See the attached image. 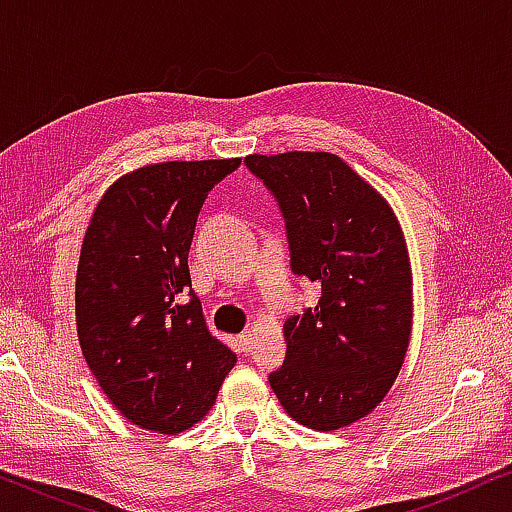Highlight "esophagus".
I'll return each instance as SVG.
<instances>
[{
  "mask_svg": "<svg viewBox=\"0 0 512 512\" xmlns=\"http://www.w3.org/2000/svg\"><path fill=\"white\" fill-rule=\"evenodd\" d=\"M237 345H240L242 352H249V349L254 347V331H251V328H247V331L240 333V338H237Z\"/></svg>",
  "mask_w": 512,
  "mask_h": 512,
  "instance_id": "obj_1",
  "label": "esophagus"
}]
</instances>
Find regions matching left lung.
Returning <instances> with one entry per match:
<instances>
[{
	"instance_id": "obj_1",
	"label": "left lung",
	"mask_w": 512,
	"mask_h": 512,
	"mask_svg": "<svg viewBox=\"0 0 512 512\" xmlns=\"http://www.w3.org/2000/svg\"><path fill=\"white\" fill-rule=\"evenodd\" d=\"M289 240L291 272L319 303L284 324L286 356L270 387L298 424L335 431L387 396L408 352L410 265L391 207L345 160L324 151L247 156Z\"/></svg>"
}]
</instances>
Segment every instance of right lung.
Here are the masks:
<instances>
[{
    "mask_svg": "<svg viewBox=\"0 0 512 512\" xmlns=\"http://www.w3.org/2000/svg\"><path fill=\"white\" fill-rule=\"evenodd\" d=\"M242 160H172L104 193L76 272L81 352L109 401L142 429L179 433L207 415L237 354L207 331L188 270L212 188Z\"/></svg>",
    "mask_w": 512,
    "mask_h": 512,
    "instance_id": "obj_1",
    "label": "right lung"
}]
</instances>
